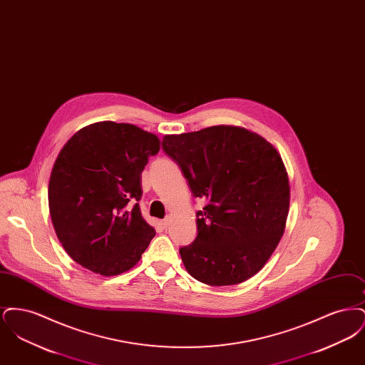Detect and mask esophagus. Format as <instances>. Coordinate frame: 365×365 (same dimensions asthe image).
Wrapping results in <instances>:
<instances>
[{"label": "esophagus", "mask_w": 365, "mask_h": 365, "mask_svg": "<svg viewBox=\"0 0 365 365\" xmlns=\"http://www.w3.org/2000/svg\"><path fill=\"white\" fill-rule=\"evenodd\" d=\"M160 225H161L163 228H167V227L170 226V217H165L164 220H161V222H160Z\"/></svg>", "instance_id": "34e87169"}]
</instances>
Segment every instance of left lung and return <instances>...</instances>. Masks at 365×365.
<instances>
[{
	"label": "left lung",
	"mask_w": 365,
	"mask_h": 365,
	"mask_svg": "<svg viewBox=\"0 0 365 365\" xmlns=\"http://www.w3.org/2000/svg\"><path fill=\"white\" fill-rule=\"evenodd\" d=\"M161 145L192 195L207 202L195 213V240L179 249L189 274L209 286L252 278L278 246L289 213V178L277 149L231 125L165 135Z\"/></svg>",
	"instance_id": "1"
}]
</instances>
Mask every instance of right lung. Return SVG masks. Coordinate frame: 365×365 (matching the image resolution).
<instances>
[{
	"label": "right lung",
	"instance_id": "right-lung-1",
	"mask_svg": "<svg viewBox=\"0 0 365 365\" xmlns=\"http://www.w3.org/2000/svg\"><path fill=\"white\" fill-rule=\"evenodd\" d=\"M160 140L133 124L101 122L64 145L49 180L57 238L71 259L112 277L138 262L156 231L142 217L140 174Z\"/></svg>",
	"mask_w": 365,
	"mask_h": 365
}]
</instances>
